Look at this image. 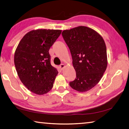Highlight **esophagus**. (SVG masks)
<instances>
[{
	"instance_id": "34e87169",
	"label": "esophagus",
	"mask_w": 129,
	"mask_h": 129,
	"mask_svg": "<svg viewBox=\"0 0 129 129\" xmlns=\"http://www.w3.org/2000/svg\"><path fill=\"white\" fill-rule=\"evenodd\" d=\"M64 67H65V65H64V64H60V66H59L60 68L61 69V70H62L63 68H64Z\"/></svg>"
}]
</instances>
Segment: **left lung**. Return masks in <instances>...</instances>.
Here are the masks:
<instances>
[{
    "mask_svg": "<svg viewBox=\"0 0 129 129\" xmlns=\"http://www.w3.org/2000/svg\"><path fill=\"white\" fill-rule=\"evenodd\" d=\"M71 51L76 78L71 87L79 92L90 90L99 83L107 67V48L103 38L91 28L78 26L62 32Z\"/></svg>",
    "mask_w": 129,
    "mask_h": 129,
    "instance_id": "8db88e82",
    "label": "left lung"
}]
</instances>
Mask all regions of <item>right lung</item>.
Wrapping results in <instances>:
<instances>
[{
	"label": "right lung",
	"mask_w": 129,
	"mask_h": 129,
	"mask_svg": "<svg viewBox=\"0 0 129 129\" xmlns=\"http://www.w3.org/2000/svg\"><path fill=\"white\" fill-rule=\"evenodd\" d=\"M61 33L60 30H32L16 48L14 62L18 76L25 87L36 94H45L53 87L58 72L51 64L49 50Z\"/></svg>",
	"instance_id": "obj_1"
}]
</instances>
